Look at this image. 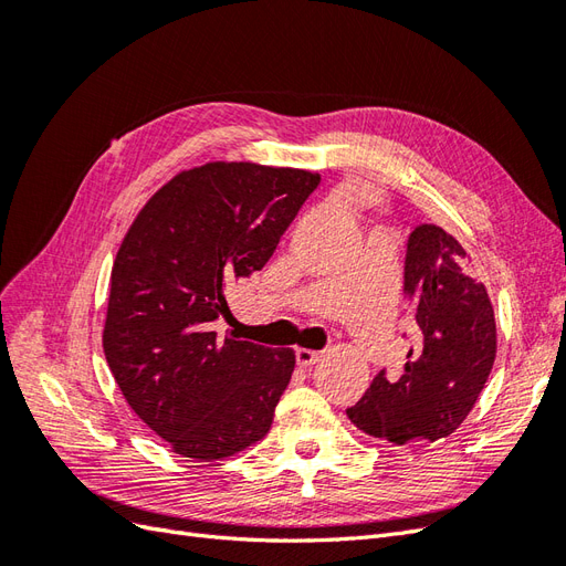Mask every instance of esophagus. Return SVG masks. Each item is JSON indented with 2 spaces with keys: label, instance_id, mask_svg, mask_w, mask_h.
<instances>
[{
  "label": "esophagus",
  "instance_id": "34e87169",
  "mask_svg": "<svg viewBox=\"0 0 566 566\" xmlns=\"http://www.w3.org/2000/svg\"><path fill=\"white\" fill-rule=\"evenodd\" d=\"M318 358H321V354H318V352H312V349H297V352H295V361H297L300 368L314 366V364L318 361Z\"/></svg>",
  "mask_w": 566,
  "mask_h": 566
}]
</instances>
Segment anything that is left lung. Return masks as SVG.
<instances>
[{
  "label": "left lung",
  "mask_w": 566,
  "mask_h": 566,
  "mask_svg": "<svg viewBox=\"0 0 566 566\" xmlns=\"http://www.w3.org/2000/svg\"><path fill=\"white\" fill-rule=\"evenodd\" d=\"M403 300L420 339L399 378L375 375L349 420L391 443L437 441L453 434L482 394L495 358V318L484 283L462 245L437 224L406 238Z\"/></svg>",
  "instance_id": "left-lung-1"
}]
</instances>
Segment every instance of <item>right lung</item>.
I'll return each mask as SVG.
<instances>
[{
  "instance_id": "1",
  "label": "right lung",
  "mask_w": 566,
  "mask_h": 566,
  "mask_svg": "<svg viewBox=\"0 0 566 566\" xmlns=\"http://www.w3.org/2000/svg\"><path fill=\"white\" fill-rule=\"evenodd\" d=\"M321 184L304 169L210 163L153 196L119 248L104 352L127 403L179 455L260 441L295 368L290 349L214 333L227 293L262 271Z\"/></svg>"
}]
</instances>
